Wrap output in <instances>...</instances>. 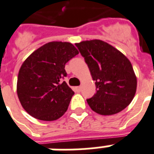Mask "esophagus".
I'll return each mask as SVG.
<instances>
[{
	"label": "esophagus",
	"instance_id": "obj_1",
	"mask_svg": "<svg viewBox=\"0 0 154 154\" xmlns=\"http://www.w3.org/2000/svg\"><path fill=\"white\" fill-rule=\"evenodd\" d=\"M75 89H76V91H77V92H80L81 91H82V86H77Z\"/></svg>",
	"mask_w": 154,
	"mask_h": 154
}]
</instances>
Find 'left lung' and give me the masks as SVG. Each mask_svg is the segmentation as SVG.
<instances>
[{
    "mask_svg": "<svg viewBox=\"0 0 154 154\" xmlns=\"http://www.w3.org/2000/svg\"><path fill=\"white\" fill-rule=\"evenodd\" d=\"M88 65L96 93L86 100L94 112L112 115L122 111L135 96L137 79L130 60L101 40L75 44Z\"/></svg>",
    "mask_w": 154,
    "mask_h": 154,
    "instance_id": "left-lung-1",
    "label": "left lung"
}]
</instances>
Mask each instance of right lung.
<instances>
[{"mask_svg": "<svg viewBox=\"0 0 154 154\" xmlns=\"http://www.w3.org/2000/svg\"><path fill=\"white\" fill-rule=\"evenodd\" d=\"M79 54L72 43L51 42L29 55L19 69L17 94L25 111L42 121L65 113L74 92L65 82V64Z\"/></svg>", "mask_w": 154, "mask_h": 154, "instance_id": "1", "label": "right lung"}]
</instances>
